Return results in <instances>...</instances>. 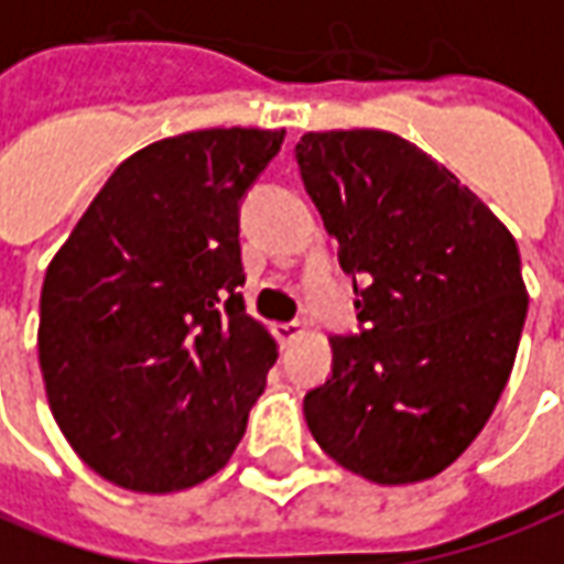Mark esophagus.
Segmentation results:
<instances>
[{"label": "esophagus", "mask_w": 564, "mask_h": 564, "mask_svg": "<svg viewBox=\"0 0 564 564\" xmlns=\"http://www.w3.org/2000/svg\"><path fill=\"white\" fill-rule=\"evenodd\" d=\"M305 333V323H274V336H278V341L281 345H290V341H295V338Z\"/></svg>", "instance_id": "1"}]
</instances>
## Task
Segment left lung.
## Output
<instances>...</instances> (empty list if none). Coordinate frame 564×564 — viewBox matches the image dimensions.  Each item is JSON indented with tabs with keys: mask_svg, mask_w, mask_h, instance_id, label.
Here are the masks:
<instances>
[{
	"mask_svg": "<svg viewBox=\"0 0 564 564\" xmlns=\"http://www.w3.org/2000/svg\"><path fill=\"white\" fill-rule=\"evenodd\" d=\"M295 161L357 293V336L305 393L311 436L378 486L443 474L486 427L529 293L513 235L458 176L388 131H311Z\"/></svg>",
	"mask_w": 564,
	"mask_h": 564,
	"instance_id": "1",
	"label": "left lung"
}]
</instances>
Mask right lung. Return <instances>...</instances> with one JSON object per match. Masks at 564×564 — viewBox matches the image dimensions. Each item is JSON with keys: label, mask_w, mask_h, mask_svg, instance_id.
Segmentation results:
<instances>
[{"label": "right lung", "mask_w": 564, "mask_h": 564, "mask_svg": "<svg viewBox=\"0 0 564 564\" xmlns=\"http://www.w3.org/2000/svg\"><path fill=\"white\" fill-rule=\"evenodd\" d=\"M283 131L210 128L133 152L51 259L39 366L54 419L145 495L223 470L278 345L243 308L238 210Z\"/></svg>", "instance_id": "obj_1"}]
</instances>
